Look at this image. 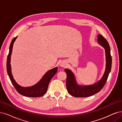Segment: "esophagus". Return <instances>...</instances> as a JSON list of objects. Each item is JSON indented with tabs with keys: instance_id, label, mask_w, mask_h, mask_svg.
Returning a JSON list of instances; mask_svg holds the SVG:
<instances>
[{
	"instance_id": "1",
	"label": "esophagus",
	"mask_w": 122,
	"mask_h": 122,
	"mask_svg": "<svg viewBox=\"0 0 122 122\" xmlns=\"http://www.w3.org/2000/svg\"><path fill=\"white\" fill-rule=\"evenodd\" d=\"M60 66L61 67H65L66 66V63L65 61H61L60 62Z\"/></svg>"
}]
</instances>
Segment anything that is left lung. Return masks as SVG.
Here are the masks:
<instances>
[{
    "label": "left lung",
    "instance_id": "obj_1",
    "mask_svg": "<svg viewBox=\"0 0 122 122\" xmlns=\"http://www.w3.org/2000/svg\"><path fill=\"white\" fill-rule=\"evenodd\" d=\"M98 43L105 49L106 55V68L105 73L102 79L98 82L89 86H79L75 82L73 73L69 69L64 70L67 74L66 87L68 93L74 97H86L94 95L100 92L105 85L112 67V56L111 49L109 43L102 35H98L97 37Z\"/></svg>",
    "mask_w": 122,
    "mask_h": 122
}]
</instances>
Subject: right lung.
Returning a JSON list of instances; mask_svg holds the SVG:
<instances>
[{
  "label": "right lung",
  "mask_w": 122,
  "mask_h": 122,
  "mask_svg": "<svg viewBox=\"0 0 122 122\" xmlns=\"http://www.w3.org/2000/svg\"><path fill=\"white\" fill-rule=\"evenodd\" d=\"M16 38L17 37L14 38L12 40L10 46V51H9V53L7 58L6 69L9 77H10L12 84L14 86L16 91L21 95L25 97H42L47 92L49 83L54 75L57 73L58 68L55 67V68L48 71L44 75L42 79L37 84H36L33 86L29 87H23L20 86L15 82V81L13 78L11 74V66L10 64V56L12 50L13 45Z\"/></svg>",
  "instance_id": "obj_1"
}]
</instances>
